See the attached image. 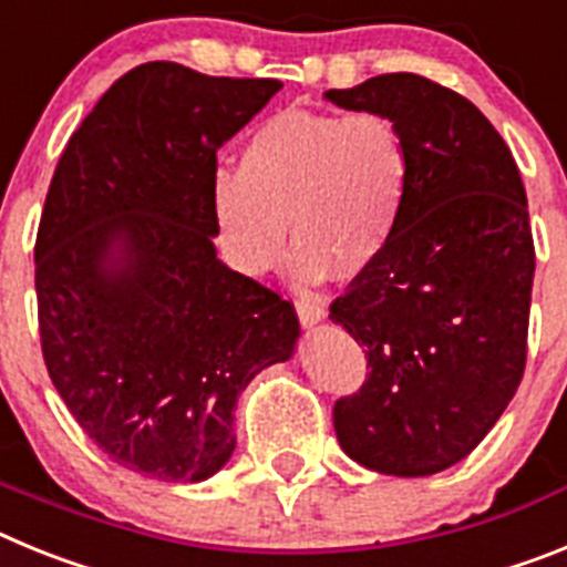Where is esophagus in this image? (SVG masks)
<instances>
[{"instance_id":"obj_1","label":"esophagus","mask_w":567,"mask_h":567,"mask_svg":"<svg viewBox=\"0 0 567 567\" xmlns=\"http://www.w3.org/2000/svg\"><path fill=\"white\" fill-rule=\"evenodd\" d=\"M295 312H298V320L303 323V327H315V323H320V320L327 318L323 303H318V300H307V298H300L298 303H295Z\"/></svg>"}]
</instances>
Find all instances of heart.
Listing matches in <instances>:
<instances>
[{
    "instance_id": "b5f03b06",
    "label": "heart",
    "mask_w": 567,
    "mask_h": 567,
    "mask_svg": "<svg viewBox=\"0 0 567 567\" xmlns=\"http://www.w3.org/2000/svg\"><path fill=\"white\" fill-rule=\"evenodd\" d=\"M412 182V144L389 115L280 110L252 130L238 173H218L213 213L229 264L249 278L278 267L287 224L300 284L358 278L398 235Z\"/></svg>"
}]
</instances>
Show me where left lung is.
Wrapping results in <instances>:
<instances>
[{
  "mask_svg": "<svg viewBox=\"0 0 567 567\" xmlns=\"http://www.w3.org/2000/svg\"><path fill=\"white\" fill-rule=\"evenodd\" d=\"M327 99L394 118L414 155L398 235L329 307L369 358L360 392L334 403V432L365 468L429 477L477 449L523 380L528 198L494 124L432 79L385 73Z\"/></svg>",
  "mask_w": 567,
  "mask_h": 567,
  "instance_id": "1",
  "label": "left lung"
}]
</instances>
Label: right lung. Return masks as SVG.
I'll use <instances>...</instances> for the list:
<instances>
[{"mask_svg": "<svg viewBox=\"0 0 567 567\" xmlns=\"http://www.w3.org/2000/svg\"><path fill=\"white\" fill-rule=\"evenodd\" d=\"M284 87L175 62L124 73L50 182L37 235L48 374L122 468L202 483L235 452V403L292 358V303L215 255L218 147Z\"/></svg>", "mask_w": 567, "mask_h": 567, "instance_id": "1", "label": "right lung"}]
</instances>
